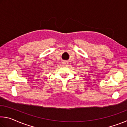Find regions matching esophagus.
<instances>
[{"mask_svg": "<svg viewBox=\"0 0 127 127\" xmlns=\"http://www.w3.org/2000/svg\"><path fill=\"white\" fill-rule=\"evenodd\" d=\"M63 64H66L67 63H66V62H63Z\"/></svg>", "mask_w": 127, "mask_h": 127, "instance_id": "34e87169", "label": "esophagus"}]
</instances>
